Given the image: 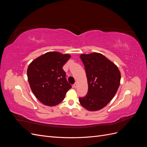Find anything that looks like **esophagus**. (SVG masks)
<instances>
[{"mask_svg": "<svg viewBox=\"0 0 147 147\" xmlns=\"http://www.w3.org/2000/svg\"><path fill=\"white\" fill-rule=\"evenodd\" d=\"M73 86H74V87L75 88H76L77 87V82H76V83H75L74 84V85H73Z\"/></svg>", "mask_w": 147, "mask_h": 147, "instance_id": "34e87169", "label": "esophagus"}]
</instances>
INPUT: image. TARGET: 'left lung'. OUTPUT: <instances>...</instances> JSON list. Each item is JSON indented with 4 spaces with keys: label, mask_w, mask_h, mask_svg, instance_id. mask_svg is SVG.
Instances as JSON below:
<instances>
[{
    "label": "left lung",
    "mask_w": 147,
    "mask_h": 147,
    "mask_svg": "<svg viewBox=\"0 0 147 147\" xmlns=\"http://www.w3.org/2000/svg\"><path fill=\"white\" fill-rule=\"evenodd\" d=\"M85 68L88 91L79 102L89 111H97L107 105L116 94L121 74L118 67L99 53L80 56Z\"/></svg>",
    "instance_id": "left-lung-1"
}]
</instances>
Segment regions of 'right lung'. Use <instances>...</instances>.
Instances as JSON below:
<instances>
[{"label": "right lung", "instance_id": "right-lung-1", "mask_svg": "<svg viewBox=\"0 0 147 147\" xmlns=\"http://www.w3.org/2000/svg\"><path fill=\"white\" fill-rule=\"evenodd\" d=\"M70 56L57 51L48 52L35 59L28 66L27 74L30 89L43 104H59L72 88L63 69Z\"/></svg>", "mask_w": 147, "mask_h": 147}]
</instances>
